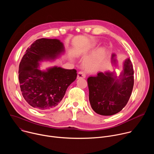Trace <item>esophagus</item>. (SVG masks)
<instances>
[{
    "instance_id": "esophagus-1",
    "label": "esophagus",
    "mask_w": 154,
    "mask_h": 154,
    "mask_svg": "<svg viewBox=\"0 0 154 154\" xmlns=\"http://www.w3.org/2000/svg\"><path fill=\"white\" fill-rule=\"evenodd\" d=\"M86 77V74L83 71H80L77 74V79H85Z\"/></svg>"
}]
</instances>
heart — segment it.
<instances>
[{
	"label": "heart",
	"instance_id": "obj_1",
	"mask_svg": "<svg viewBox=\"0 0 154 154\" xmlns=\"http://www.w3.org/2000/svg\"><path fill=\"white\" fill-rule=\"evenodd\" d=\"M94 46H92L91 48H93ZM105 55V51L103 49H100L98 51L97 54V57L94 59H91L87 60L85 63V66L86 69L89 71H94L96 69L100 63V60L104 57Z\"/></svg>",
	"mask_w": 154,
	"mask_h": 154
}]
</instances>
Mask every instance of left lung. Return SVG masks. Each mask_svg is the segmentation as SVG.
<instances>
[{"instance_id": "8db88e82", "label": "left lung", "mask_w": 154, "mask_h": 154, "mask_svg": "<svg viewBox=\"0 0 154 154\" xmlns=\"http://www.w3.org/2000/svg\"><path fill=\"white\" fill-rule=\"evenodd\" d=\"M113 71L99 72L87 79L89 100L93 110L103 116H111L121 111L127 103L134 84V68L130 58L123 62L120 74L116 72L118 61L116 54L112 55Z\"/></svg>"}]
</instances>
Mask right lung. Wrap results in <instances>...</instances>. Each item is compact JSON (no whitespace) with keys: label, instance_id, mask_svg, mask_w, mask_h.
I'll return each instance as SVG.
<instances>
[{"label":"right lung","instance_id":"1","mask_svg":"<svg viewBox=\"0 0 154 154\" xmlns=\"http://www.w3.org/2000/svg\"><path fill=\"white\" fill-rule=\"evenodd\" d=\"M63 43L58 39L41 38L29 48L19 66L20 91L26 101L41 111L57 107L68 86L77 78L75 69L57 66L40 69L43 61H53L64 54Z\"/></svg>","mask_w":154,"mask_h":154}]
</instances>
